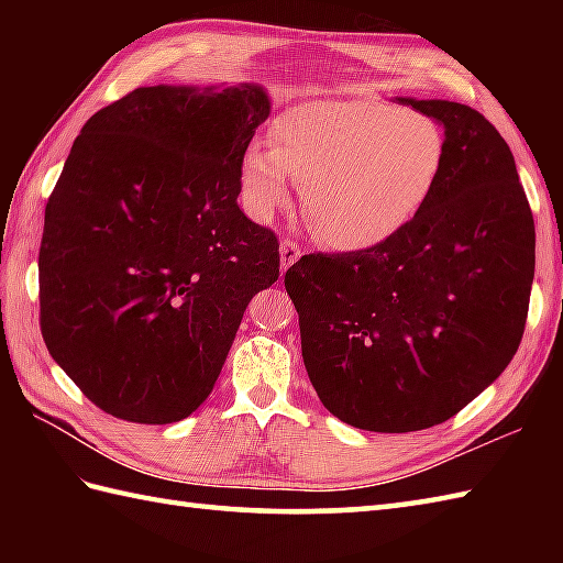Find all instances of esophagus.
<instances>
[{"instance_id":"obj_1","label":"esophagus","mask_w":563,"mask_h":563,"mask_svg":"<svg viewBox=\"0 0 563 563\" xmlns=\"http://www.w3.org/2000/svg\"><path fill=\"white\" fill-rule=\"evenodd\" d=\"M300 256H302L300 244L290 242V239H283V242H280V268H283V273L288 271Z\"/></svg>"}]
</instances>
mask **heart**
I'll return each mask as SVG.
<instances>
[{"mask_svg": "<svg viewBox=\"0 0 563 563\" xmlns=\"http://www.w3.org/2000/svg\"><path fill=\"white\" fill-rule=\"evenodd\" d=\"M448 166L438 121L389 103L312 101L273 128V145L254 142L239 162L251 218L268 222L305 186V210L329 246L363 251L404 232L435 198Z\"/></svg>", "mask_w": 563, "mask_h": 563, "instance_id": "b5f03b06", "label": "heart"}]
</instances>
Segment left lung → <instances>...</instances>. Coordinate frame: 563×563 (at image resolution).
<instances>
[{"mask_svg": "<svg viewBox=\"0 0 563 563\" xmlns=\"http://www.w3.org/2000/svg\"><path fill=\"white\" fill-rule=\"evenodd\" d=\"M397 101L445 130L435 198L385 244L285 273L321 404L375 433L438 426L479 397L518 351L534 278V220L506 140L464 103Z\"/></svg>", "mask_w": 563, "mask_h": 563, "instance_id": "1", "label": "left lung"}]
</instances>
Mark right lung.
<instances>
[{
    "label": "right lung",
    "instance_id": "add662e5",
    "mask_svg": "<svg viewBox=\"0 0 563 563\" xmlns=\"http://www.w3.org/2000/svg\"><path fill=\"white\" fill-rule=\"evenodd\" d=\"M258 84L140 87L84 123L45 206L41 333L101 411L176 423L208 399L244 309L280 275L239 210Z\"/></svg>",
    "mask_w": 563,
    "mask_h": 563
}]
</instances>
